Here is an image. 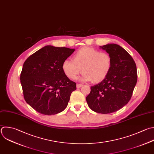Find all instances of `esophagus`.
I'll return each instance as SVG.
<instances>
[{
  "label": "esophagus",
  "mask_w": 154,
  "mask_h": 154,
  "mask_svg": "<svg viewBox=\"0 0 154 154\" xmlns=\"http://www.w3.org/2000/svg\"><path fill=\"white\" fill-rule=\"evenodd\" d=\"M82 85H83L82 84H76V87H77V88H80V87H81Z\"/></svg>",
  "instance_id": "34e87169"
}]
</instances>
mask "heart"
I'll return each instance as SVG.
<instances>
[{
    "instance_id": "b5f03b06",
    "label": "heart",
    "mask_w": 154,
    "mask_h": 154,
    "mask_svg": "<svg viewBox=\"0 0 154 154\" xmlns=\"http://www.w3.org/2000/svg\"><path fill=\"white\" fill-rule=\"evenodd\" d=\"M112 66V58L106 52L93 48L84 47L77 51L73 55V60L66 59L62 64L64 74L71 79H75L81 72V81L93 80L98 83L108 76Z\"/></svg>"
}]
</instances>
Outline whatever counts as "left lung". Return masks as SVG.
<instances>
[{
    "label": "left lung",
    "instance_id": "8db88e82",
    "mask_svg": "<svg viewBox=\"0 0 154 154\" xmlns=\"http://www.w3.org/2000/svg\"><path fill=\"white\" fill-rule=\"evenodd\" d=\"M100 48L111 57V69L104 80L91 87L86 100L93 111L109 114L120 109L131 99L137 81V67L132 57L119 45L107 44Z\"/></svg>",
    "mask_w": 154,
    "mask_h": 154
}]
</instances>
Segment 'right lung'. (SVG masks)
<instances>
[{"label":"right lung","instance_id":"add662e5","mask_svg":"<svg viewBox=\"0 0 154 154\" xmlns=\"http://www.w3.org/2000/svg\"><path fill=\"white\" fill-rule=\"evenodd\" d=\"M75 51L48 45L25 61L20 74L23 96L37 112L53 115L67 107L76 84L64 74L62 64Z\"/></svg>","mask_w":154,"mask_h":154}]
</instances>
